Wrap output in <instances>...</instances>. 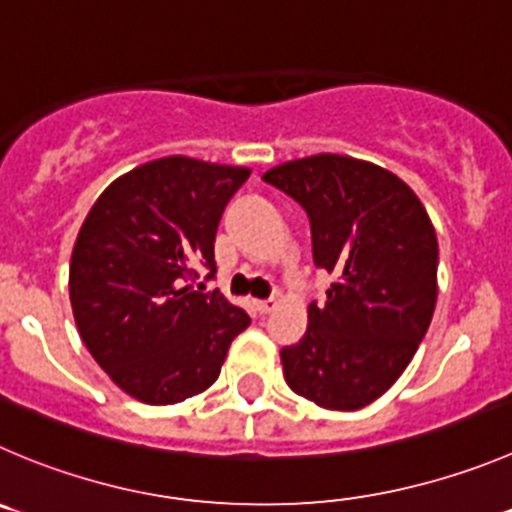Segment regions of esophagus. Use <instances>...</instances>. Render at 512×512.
Masks as SVG:
<instances>
[{"instance_id": "34e87169", "label": "esophagus", "mask_w": 512, "mask_h": 512, "mask_svg": "<svg viewBox=\"0 0 512 512\" xmlns=\"http://www.w3.org/2000/svg\"><path fill=\"white\" fill-rule=\"evenodd\" d=\"M256 311H259V314H269V311H274L276 309V301L274 299H264V301H256Z\"/></svg>"}]
</instances>
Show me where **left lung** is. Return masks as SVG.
Returning <instances> with one entry per match:
<instances>
[{"instance_id":"8db88e82","label":"left lung","mask_w":512,"mask_h":512,"mask_svg":"<svg viewBox=\"0 0 512 512\" xmlns=\"http://www.w3.org/2000/svg\"><path fill=\"white\" fill-rule=\"evenodd\" d=\"M311 223L314 264L337 276L309 304L286 384L324 410L372 405L405 372L437 301V236L405 180L367 160L319 153L264 173Z\"/></svg>"}]
</instances>
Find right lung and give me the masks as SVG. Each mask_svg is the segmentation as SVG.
Returning <instances> with one entry per match:
<instances>
[{"label": "right lung", "instance_id": "right-lung-1", "mask_svg": "<svg viewBox=\"0 0 512 512\" xmlns=\"http://www.w3.org/2000/svg\"><path fill=\"white\" fill-rule=\"evenodd\" d=\"M251 170L168 155L113 180L87 213L70 261V304L92 359L125 394L175 405L221 374L251 324L221 291L203 294L196 264L216 274L218 223Z\"/></svg>", "mask_w": 512, "mask_h": 512}]
</instances>
